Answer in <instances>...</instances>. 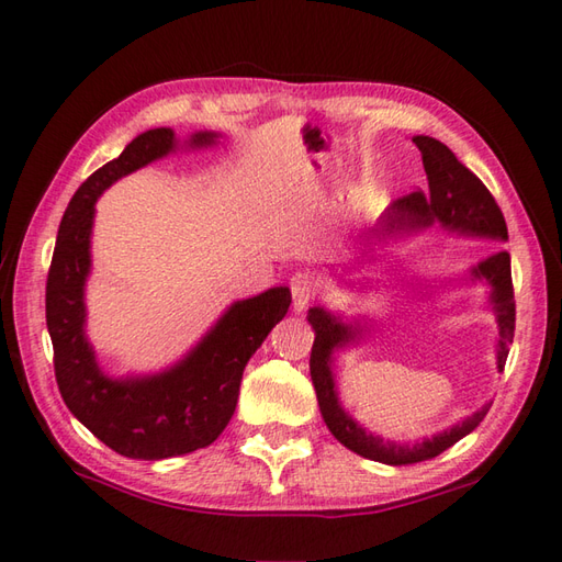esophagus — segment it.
Here are the masks:
<instances>
[{
  "mask_svg": "<svg viewBox=\"0 0 562 562\" xmlns=\"http://www.w3.org/2000/svg\"><path fill=\"white\" fill-rule=\"evenodd\" d=\"M294 312H304L308 302H314L321 292V280L312 272H294L290 280Z\"/></svg>",
  "mask_w": 562,
  "mask_h": 562,
  "instance_id": "1",
  "label": "esophagus"
}]
</instances>
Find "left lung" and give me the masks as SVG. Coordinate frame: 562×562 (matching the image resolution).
<instances>
[{
  "mask_svg": "<svg viewBox=\"0 0 562 562\" xmlns=\"http://www.w3.org/2000/svg\"><path fill=\"white\" fill-rule=\"evenodd\" d=\"M415 147L423 154V166L427 173L429 193H415L401 195L391 202L386 212L381 214L374 234H391V232H408L429 226L439 220L449 229L481 234V236H497L507 238V224L503 217V210L491 195V190L483 186V181L473 171L453 157V151L441 145L435 137L417 135L413 137ZM473 280H487L493 284V304L497 314L499 326V340H497V367L499 372L505 369L512 338H515V318H517V302H515V288H512V268H509V254H497L493 258L483 260L479 268H473ZM308 324H312L316 338L312 348V381L316 389L321 415L342 447L360 453L364 459L403 465V463H417L439 457L441 451L457 445L461 437L473 432L475 427L483 423V417L491 411L493 403L483 405L479 413L457 427L447 429V432L435 435L432 439L417 441V445H393L381 437L369 435L364 427L357 425L352 417L340 408L336 396V384H333L330 374V350L345 345L355 338V330L345 326L342 321L333 318L324 308H308Z\"/></svg>",
  "mask_w": 562,
  "mask_h": 562,
  "instance_id": "1",
  "label": "left lung"
}]
</instances>
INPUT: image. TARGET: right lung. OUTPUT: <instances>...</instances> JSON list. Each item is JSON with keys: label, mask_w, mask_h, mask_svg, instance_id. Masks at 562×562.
<instances>
[{"label": "right lung", "mask_w": 562, "mask_h": 562, "mask_svg": "<svg viewBox=\"0 0 562 562\" xmlns=\"http://www.w3.org/2000/svg\"><path fill=\"white\" fill-rule=\"evenodd\" d=\"M195 145H210L200 133ZM173 149L169 127L147 130L79 186L59 222L45 284V321L55 379L77 420L127 459H169L212 445L236 411L244 369L292 304L288 288L236 302L181 364L157 376H105L83 338V280L89 274L93 202L121 176Z\"/></svg>", "instance_id": "right-lung-1"}]
</instances>
